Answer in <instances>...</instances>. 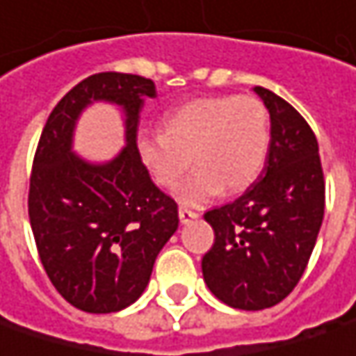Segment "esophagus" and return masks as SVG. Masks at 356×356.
<instances>
[{"label": "esophagus", "mask_w": 356, "mask_h": 356, "mask_svg": "<svg viewBox=\"0 0 356 356\" xmlns=\"http://www.w3.org/2000/svg\"><path fill=\"white\" fill-rule=\"evenodd\" d=\"M197 211H193L189 207H179V220H181V223H191V221L197 220Z\"/></svg>", "instance_id": "esophagus-1"}]
</instances>
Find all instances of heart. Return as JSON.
Masks as SVG:
<instances>
[{
	"instance_id": "1",
	"label": "heart",
	"mask_w": 356,
	"mask_h": 356,
	"mask_svg": "<svg viewBox=\"0 0 356 356\" xmlns=\"http://www.w3.org/2000/svg\"><path fill=\"white\" fill-rule=\"evenodd\" d=\"M270 149V118L256 96L223 95L195 98L163 118V131L136 136V153L161 187L177 189L187 205H199L221 189L238 193L260 177Z\"/></svg>"
}]
</instances>
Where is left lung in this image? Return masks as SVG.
Wrapping results in <instances>:
<instances>
[{
  "instance_id": "1",
  "label": "left lung",
  "mask_w": 356,
  "mask_h": 356,
  "mask_svg": "<svg viewBox=\"0 0 356 356\" xmlns=\"http://www.w3.org/2000/svg\"><path fill=\"white\" fill-rule=\"evenodd\" d=\"M270 113L264 171L243 195L203 218L216 241L201 270L216 298L240 310L282 302L302 278L324 218L318 140L284 98L256 86Z\"/></svg>"
}]
</instances>
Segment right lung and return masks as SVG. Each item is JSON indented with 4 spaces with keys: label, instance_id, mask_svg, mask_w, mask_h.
<instances>
[{
    "label": "right lung",
    "instance_id": "1",
    "mask_svg": "<svg viewBox=\"0 0 356 356\" xmlns=\"http://www.w3.org/2000/svg\"><path fill=\"white\" fill-rule=\"evenodd\" d=\"M155 95L149 78L92 74L54 106L40 136L28 195L33 240L54 288L78 310L108 314L135 302L177 229L175 199L136 153L138 113ZM95 99L118 104L127 116V147L102 165L72 153L75 120Z\"/></svg>",
    "mask_w": 356,
    "mask_h": 356
}]
</instances>
